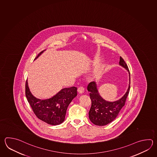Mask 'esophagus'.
<instances>
[{
    "label": "esophagus",
    "mask_w": 157,
    "mask_h": 157,
    "mask_svg": "<svg viewBox=\"0 0 157 157\" xmlns=\"http://www.w3.org/2000/svg\"><path fill=\"white\" fill-rule=\"evenodd\" d=\"M85 91V89L83 88V87H79L78 89H77V91L79 92L80 94H82Z\"/></svg>",
    "instance_id": "esophagus-1"
}]
</instances>
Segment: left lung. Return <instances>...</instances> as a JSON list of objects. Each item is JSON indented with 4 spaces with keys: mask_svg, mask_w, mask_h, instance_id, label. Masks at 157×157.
Returning <instances> with one entry per match:
<instances>
[{
    "mask_svg": "<svg viewBox=\"0 0 157 157\" xmlns=\"http://www.w3.org/2000/svg\"><path fill=\"white\" fill-rule=\"evenodd\" d=\"M119 65L128 71L129 84L125 94L119 100L114 102L105 100L98 94L96 84L94 81L90 82L87 86V90L90 92V97L91 100V106L90 109L89 116L90 121L96 125L104 126L112 122L115 119L125 104L130 87V75L128 67L121 57H120Z\"/></svg>",
    "mask_w": 157,
    "mask_h": 157,
    "instance_id": "1",
    "label": "left lung"
}]
</instances>
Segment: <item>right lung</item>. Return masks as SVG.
<instances>
[{"label": "right lung", "mask_w": 157, "mask_h": 157, "mask_svg": "<svg viewBox=\"0 0 157 157\" xmlns=\"http://www.w3.org/2000/svg\"><path fill=\"white\" fill-rule=\"evenodd\" d=\"M44 51L40 52L34 59H37ZM25 96L32 110L38 119L50 125H56L64 121L68 106L77 96V87L63 89L51 98L40 100L35 98L31 94L27 80Z\"/></svg>", "instance_id": "obj_1"}]
</instances>
